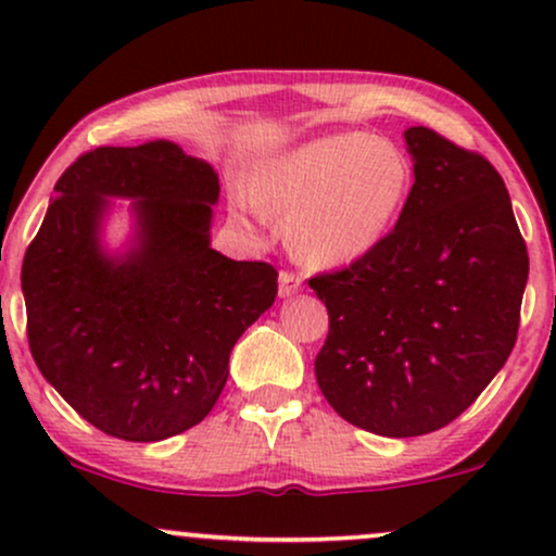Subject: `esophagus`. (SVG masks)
<instances>
[{"label":"esophagus","mask_w":556,"mask_h":556,"mask_svg":"<svg viewBox=\"0 0 556 556\" xmlns=\"http://www.w3.org/2000/svg\"><path fill=\"white\" fill-rule=\"evenodd\" d=\"M303 287V279L292 271L279 274V298H292Z\"/></svg>","instance_id":"1"}]
</instances>
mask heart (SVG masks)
I'll use <instances>...</instances> for the list:
<instances>
[{"instance_id": "1", "label": "heart", "mask_w": 556, "mask_h": 556, "mask_svg": "<svg viewBox=\"0 0 556 556\" xmlns=\"http://www.w3.org/2000/svg\"><path fill=\"white\" fill-rule=\"evenodd\" d=\"M413 167L400 146L337 132L271 159L240 208L285 216L287 245L316 266L353 264L381 245L410 193Z\"/></svg>"}]
</instances>
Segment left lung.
<instances>
[{"label": "left lung", "mask_w": 556, "mask_h": 556, "mask_svg": "<svg viewBox=\"0 0 556 556\" xmlns=\"http://www.w3.org/2000/svg\"><path fill=\"white\" fill-rule=\"evenodd\" d=\"M413 182L368 256L308 279L329 311L316 381L348 424L420 437L473 405L518 340L528 251L481 154L407 127Z\"/></svg>", "instance_id": "obj_1"}]
</instances>
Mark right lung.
<instances>
[{"instance_id":"add662e5","label":"right lung","mask_w":556,"mask_h":556,"mask_svg":"<svg viewBox=\"0 0 556 556\" xmlns=\"http://www.w3.org/2000/svg\"><path fill=\"white\" fill-rule=\"evenodd\" d=\"M112 197L131 201L123 252L103 245ZM219 175L177 143L101 146L54 185L23 258L38 371L88 424L162 442L212 413L229 353L277 298V269L212 248Z\"/></svg>"}]
</instances>
